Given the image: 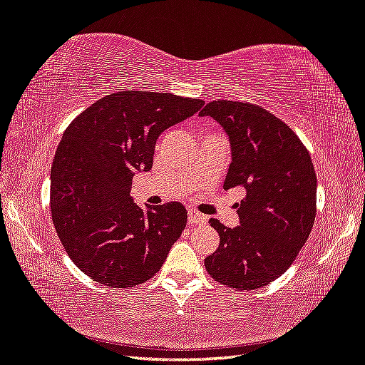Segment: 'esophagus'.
Instances as JSON below:
<instances>
[{
	"label": "esophagus",
	"instance_id": "1",
	"mask_svg": "<svg viewBox=\"0 0 365 365\" xmlns=\"http://www.w3.org/2000/svg\"><path fill=\"white\" fill-rule=\"evenodd\" d=\"M207 221V217L205 214H201L195 210H190L188 211V222L190 224H205Z\"/></svg>",
	"mask_w": 365,
	"mask_h": 365
}]
</instances>
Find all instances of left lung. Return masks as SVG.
<instances>
[{
	"instance_id": "left-lung-1",
	"label": "left lung",
	"mask_w": 365,
	"mask_h": 365,
	"mask_svg": "<svg viewBox=\"0 0 365 365\" xmlns=\"http://www.w3.org/2000/svg\"><path fill=\"white\" fill-rule=\"evenodd\" d=\"M222 126L230 143L224 188L244 187L240 225L210 224L219 247L205 258L212 279L240 291L274 281L296 259L314 227L317 175L310 154L273 113L245 102L214 101L200 112Z\"/></svg>"
}]
</instances>
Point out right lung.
Segmentation results:
<instances>
[{"mask_svg":"<svg viewBox=\"0 0 365 365\" xmlns=\"http://www.w3.org/2000/svg\"><path fill=\"white\" fill-rule=\"evenodd\" d=\"M167 92L121 91L92 103L63 133L50 172L51 217L73 263L101 284L151 279L187 225L180 203L138 206L133 177L153 169L162 131L203 107Z\"/></svg>","mask_w":365,"mask_h":365,"instance_id":"add662e5","label":"right lung"}]
</instances>
